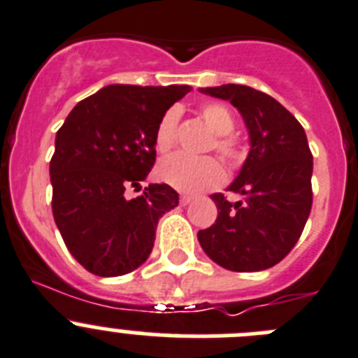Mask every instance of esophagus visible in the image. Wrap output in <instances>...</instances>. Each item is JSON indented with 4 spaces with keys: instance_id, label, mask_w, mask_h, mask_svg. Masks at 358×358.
<instances>
[{
    "instance_id": "obj_1",
    "label": "esophagus",
    "mask_w": 358,
    "mask_h": 358,
    "mask_svg": "<svg viewBox=\"0 0 358 358\" xmlns=\"http://www.w3.org/2000/svg\"><path fill=\"white\" fill-rule=\"evenodd\" d=\"M191 201H192V196H189V194L180 196V203H182V205H189Z\"/></svg>"
}]
</instances>
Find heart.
Segmentation results:
<instances>
[{
  "instance_id": "1",
  "label": "heart",
  "mask_w": 358,
  "mask_h": 358,
  "mask_svg": "<svg viewBox=\"0 0 358 358\" xmlns=\"http://www.w3.org/2000/svg\"><path fill=\"white\" fill-rule=\"evenodd\" d=\"M201 119L210 128L214 137V148L219 155L227 160H237L243 157V144L230 134L235 127V117L230 108L223 103H205L199 108ZM176 127H178V112L175 108L167 110L160 117L155 130V148L159 153H167L175 146ZM157 175L167 185L175 187L182 192L210 191L224 182L223 166L212 157L191 159L185 155H173L159 164Z\"/></svg>"
}]
</instances>
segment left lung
Here are the masks:
<instances>
[{"mask_svg": "<svg viewBox=\"0 0 358 358\" xmlns=\"http://www.w3.org/2000/svg\"><path fill=\"white\" fill-rule=\"evenodd\" d=\"M243 115L251 150L228 191L230 203L212 194L217 219L198 231L203 251L230 271H262L278 264L298 243L312 208V153L303 127L275 98L248 85L207 87Z\"/></svg>", "mask_w": 358, "mask_h": 358, "instance_id": "8db88e82", "label": "left lung"}]
</instances>
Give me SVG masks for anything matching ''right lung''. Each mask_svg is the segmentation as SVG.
Listing matches in <instances>:
<instances>
[{"label": "right lung", "mask_w": 358, "mask_h": 358, "mask_svg": "<svg viewBox=\"0 0 358 358\" xmlns=\"http://www.w3.org/2000/svg\"><path fill=\"white\" fill-rule=\"evenodd\" d=\"M189 85H108L82 99L55 139L50 162L55 223L71 255L96 276L146 262L162 214L178 205L167 183L141 182L155 164V130Z\"/></svg>", "instance_id": "1"}]
</instances>
